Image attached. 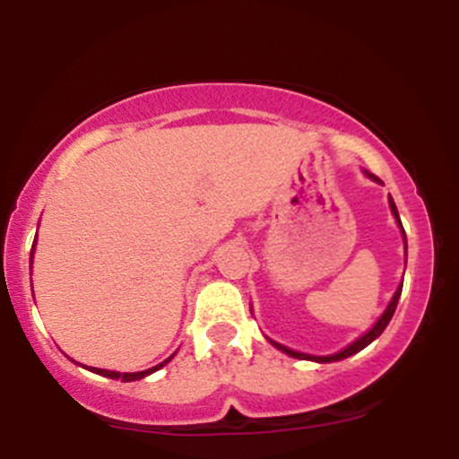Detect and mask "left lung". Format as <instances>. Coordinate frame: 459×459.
<instances>
[{"mask_svg": "<svg viewBox=\"0 0 459 459\" xmlns=\"http://www.w3.org/2000/svg\"><path fill=\"white\" fill-rule=\"evenodd\" d=\"M368 177L376 178V181H380V178L373 177V175H368ZM391 212L394 213V218H397V222H399V213H397V207H394L393 198H391ZM399 226H402V222H399ZM402 230H403V226H402ZM403 237H405V233H403ZM402 287H403V284H399V289H397V291H394V296H393V299H391V304H388L386 310H384L382 317L377 319V324L373 325V328L368 330L365 336H360V339L354 341V343H351L350 347H345L343 351H339V354H334V356H308V354H299V351L289 350V347H284V345H281V343H273V341H272V343L276 345L278 350H282L284 354H289V356H293V358H307V360H317V362H334V360H343V358L351 356V354H356V351H360V350H365V347H367L368 343H371V341H376L377 336L382 334L384 328H386V325H388V321H391V317L394 315V308H397L399 296H402Z\"/></svg>", "mask_w": 459, "mask_h": 459, "instance_id": "left-lung-1", "label": "left lung"}]
</instances>
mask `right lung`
Wrapping results in <instances>:
<instances>
[{"label": "right lung", "instance_id": "obj_1", "mask_svg": "<svg viewBox=\"0 0 459 459\" xmlns=\"http://www.w3.org/2000/svg\"><path fill=\"white\" fill-rule=\"evenodd\" d=\"M172 358V356H170ZM170 358L168 360H163L161 365L152 367V368H146V371H138V373H118V371H105V368H92L94 373H99V376H105V377H112V380H123V382H134V380H142L144 376H149V373L157 371V368H161L166 362H170Z\"/></svg>", "mask_w": 459, "mask_h": 459}]
</instances>
